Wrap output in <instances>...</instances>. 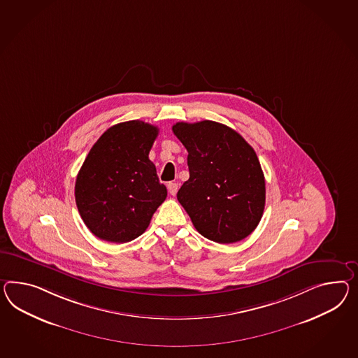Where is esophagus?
<instances>
[{
  "label": "esophagus",
  "instance_id": "1",
  "mask_svg": "<svg viewBox=\"0 0 358 358\" xmlns=\"http://www.w3.org/2000/svg\"><path fill=\"white\" fill-rule=\"evenodd\" d=\"M178 183H169L167 184V189H169V192H170V194H173V196H175L176 194V192H178Z\"/></svg>",
  "mask_w": 358,
  "mask_h": 358
}]
</instances>
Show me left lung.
Listing matches in <instances>:
<instances>
[{
	"mask_svg": "<svg viewBox=\"0 0 358 358\" xmlns=\"http://www.w3.org/2000/svg\"><path fill=\"white\" fill-rule=\"evenodd\" d=\"M173 132L188 152L189 169L176 197L194 229L220 244L247 238L265 209V176L255 149L213 120L178 122Z\"/></svg>",
	"mask_w": 358,
	"mask_h": 358,
	"instance_id": "1",
	"label": "left lung"
}]
</instances>
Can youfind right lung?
Segmentation results:
<instances>
[{
	"mask_svg": "<svg viewBox=\"0 0 358 358\" xmlns=\"http://www.w3.org/2000/svg\"><path fill=\"white\" fill-rule=\"evenodd\" d=\"M157 136L156 126L129 120L91 148L76 176L75 201L94 236L120 244L138 238L165 201L167 189L149 159Z\"/></svg>",
	"mask_w": 358,
	"mask_h": 358,
	"instance_id": "1",
	"label": "right lung"
}]
</instances>
